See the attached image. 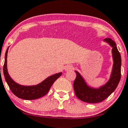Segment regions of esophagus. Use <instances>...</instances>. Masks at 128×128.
<instances>
[{
	"label": "esophagus",
	"instance_id": "1",
	"mask_svg": "<svg viewBox=\"0 0 128 128\" xmlns=\"http://www.w3.org/2000/svg\"><path fill=\"white\" fill-rule=\"evenodd\" d=\"M74 67L72 65H69L66 67V70L67 71H70V70H73Z\"/></svg>",
	"mask_w": 128,
	"mask_h": 128
}]
</instances>
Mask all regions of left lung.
Instances as JSON below:
<instances>
[{"mask_svg": "<svg viewBox=\"0 0 128 128\" xmlns=\"http://www.w3.org/2000/svg\"><path fill=\"white\" fill-rule=\"evenodd\" d=\"M105 41L112 46V56L114 58L112 72L109 81L98 89H94L88 86L80 73L75 71L76 77L74 82V90L76 96L80 100L88 103L101 102L112 94L118 86L120 80L121 57L116 44L111 38H106Z\"/></svg>", "mask_w": 128, "mask_h": 128, "instance_id": "1", "label": "left lung"}]
</instances>
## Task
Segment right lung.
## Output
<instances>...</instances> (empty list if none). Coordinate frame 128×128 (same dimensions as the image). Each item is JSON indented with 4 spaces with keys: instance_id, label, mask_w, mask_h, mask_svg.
Segmentation results:
<instances>
[{
    "instance_id": "add662e5",
    "label": "right lung",
    "mask_w": 128,
    "mask_h": 128,
    "mask_svg": "<svg viewBox=\"0 0 128 128\" xmlns=\"http://www.w3.org/2000/svg\"><path fill=\"white\" fill-rule=\"evenodd\" d=\"M8 48L5 55V62L3 67V72L5 79L12 92L16 96L24 100H34L42 97L46 95L55 81L60 77L62 72L56 74L48 77L44 82L34 86H23L16 83L10 77L7 69V56Z\"/></svg>"
}]
</instances>
